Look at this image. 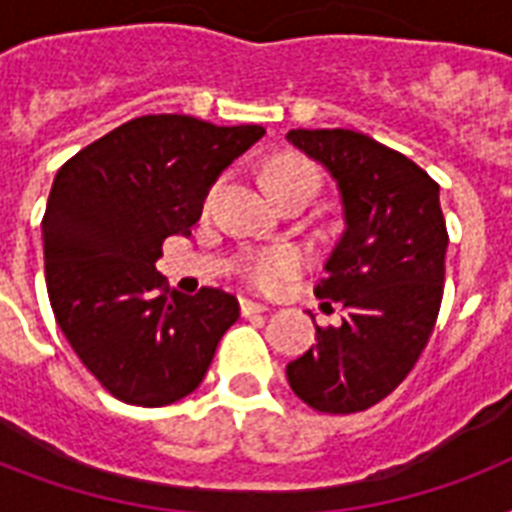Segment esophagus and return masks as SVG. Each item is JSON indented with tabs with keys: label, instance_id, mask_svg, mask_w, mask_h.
I'll use <instances>...</instances> for the list:
<instances>
[{
	"label": "esophagus",
	"instance_id": "34e87169",
	"mask_svg": "<svg viewBox=\"0 0 512 512\" xmlns=\"http://www.w3.org/2000/svg\"><path fill=\"white\" fill-rule=\"evenodd\" d=\"M265 311H268V305L255 303V300H247V297L241 300V313H244V316H252V313H265Z\"/></svg>",
	"mask_w": 512,
	"mask_h": 512
}]
</instances>
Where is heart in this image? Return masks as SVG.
<instances>
[{"instance_id":"b5f03b06","label":"heart","mask_w":512,"mask_h":512,"mask_svg":"<svg viewBox=\"0 0 512 512\" xmlns=\"http://www.w3.org/2000/svg\"><path fill=\"white\" fill-rule=\"evenodd\" d=\"M265 180H268V188H271L273 196H281V193L300 188V185H313L316 188V183H319L316 170L303 159H279V162H273L265 172ZM300 265H303V257L295 249H268V252H260V255L249 260L247 279L257 289L273 292V289L284 287L300 271Z\"/></svg>"}]
</instances>
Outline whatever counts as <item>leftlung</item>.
Returning <instances> with one entry per match:
<instances>
[{
	"instance_id": "1",
	"label": "left lung",
	"mask_w": 512,
	"mask_h": 512,
	"mask_svg": "<svg viewBox=\"0 0 512 512\" xmlns=\"http://www.w3.org/2000/svg\"><path fill=\"white\" fill-rule=\"evenodd\" d=\"M287 140L340 193L342 233L313 292L345 308L340 327H316V345L289 361V388L316 412H364L404 382L436 327L449 247L438 185L361 132L289 130Z\"/></svg>"
}]
</instances>
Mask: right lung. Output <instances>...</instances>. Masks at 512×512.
I'll return each mask as SVG.
<instances>
[{"label": "right lung", "mask_w": 512, "mask_h": 512, "mask_svg": "<svg viewBox=\"0 0 512 512\" xmlns=\"http://www.w3.org/2000/svg\"><path fill=\"white\" fill-rule=\"evenodd\" d=\"M183 114L140 116L55 175L42 220L44 279L68 345L124 404L167 406L199 388L239 300L164 289L170 236H191L220 172L263 138Z\"/></svg>", "instance_id": "add662e5"}]
</instances>
